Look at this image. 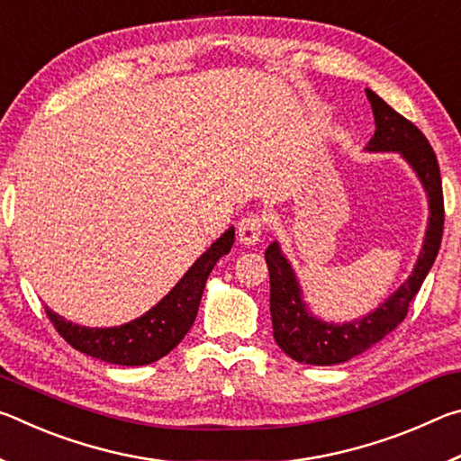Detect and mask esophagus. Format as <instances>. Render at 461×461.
<instances>
[{
  "label": "esophagus",
  "instance_id": "obj_1",
  "mask_svg": "<svg viewBox=\"0 0 461 461\" xmlns=\"http://www.w3.org/2000/svg\"><path fill=\"white\" fill-rule=\"evenodd\" d=\"M262 238V220L258 215H248L238 223V240L244 246L258 244Z\"/></svg>",
  "mask_w": 461,
  "mask_h": 461
}]
</instances>
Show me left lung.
Wrapping results in <instances>:
<instances>
[{"instance_id": "1", "label": "left lung", "mask_w": 461, "mask_h": 461, "mask_svg": "<svg viewBox=\"0 0 461 461\" xmlns=\"http://www.w3.org/2000/svg\"><path fill=\"white\" fill-rule=\"evenodd\" d=\"M366 97L372 105L376 131L364 150L401 154L407 165L415 170L427 193L429 220L423 248H420L411 276L384 303H380L368 315L354 319V321L333 323L311 313L307 303L303 301V288L296 280L291 262L283 254L278 241H272L264 254L270 272L272 331H275L278 348L301 364L335 366L348 362L364 354L382 338H386L407 317L411 301L415 299L425 276L431 270L441 246L443 191L439 165H437L431 144L427 142L423 131L415 123L396 113L376 93L366 89Z\"/></svg>"}]
</instances>
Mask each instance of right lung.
Wrapping results in <instances>:
<instances>
[{
	"label": "right lung",
	"mask_w": 461,
	"mask_h": 461,
	"mask_svg": "<svg viewBox=\"0 0 461 461\" xmlns=\"http://www.w3.org/2000/svg\"><path fill=\"white\" fill-rule=\"evenodd\" d=\"M233 240V228L221 233L185 272L173 291L134 321L118 327H85L67 321L49 307L46 315L65 341L83 354L120 366L152 364L176 348L193 327L207 276L217 260L230 252Z\"/></svg>",
	"instance_id": "right-lung-1"
}]
</instances>
